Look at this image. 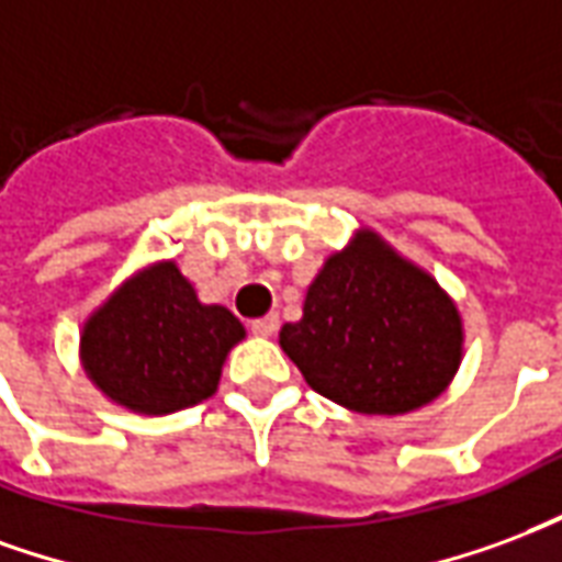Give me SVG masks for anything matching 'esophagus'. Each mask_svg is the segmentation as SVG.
Returning <instances> with one entry per match:
<instances>
[{"label":"esophagus","instance_id":"1","mask_svg":"<svg viewBox=\"0 0 562 562\" xmlns=\"http://www.w3.org/2000/svg\"><path fill=\"white\" fill-rule=\"evenodd\" d=\"M251 331L254 335H260V338H272L278 331V317L276 314H266L260 321H251Z\"/></svg>","mask_w":562,"mask_h":562}]
</instances>
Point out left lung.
<instances>
[{
  "label": "left lung",
  "instance_id": "obj_1",
  "mask_svg": "<svg viewBox=\"0 0 562 562\" xmlns=\"http://www.w3.org/2000/svg\"><path fill=\"white\" fill-rule=\"evenodd\" d=\"M278 344L323 398L362 416H404L440 398L464 359V321L440 281L359 227L323 260Z\"/></svg>",
  "mask_w": 562,
  "mask_h": 562
}]
</instances>
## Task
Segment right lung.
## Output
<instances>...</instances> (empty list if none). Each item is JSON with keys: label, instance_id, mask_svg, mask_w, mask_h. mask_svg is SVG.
<instances>
[{"label": "right lung", "instance_id": "obj_1", "mask_svg": "<svg viewBox=\"0 0 562 562\" xmlns=\"http://www.w3.org/2000/svg\"><path fill=\"white\" fill-rule=\"evenodd\" d=\"M245 326L206 305L176 260H155L83 321L80 366L92 386L140 416H167L218 392L221 368Z\"/></svg>", "mask_w": 562, "mask_h": 562}]
</instances>
